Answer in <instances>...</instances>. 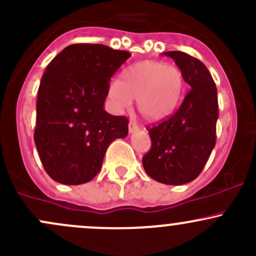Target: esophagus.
<instances>
[{
	"instance_id": "obj_1",
	"label": "esophagus",
	"mask_w": 256,
	"mask_h": 256,
	"mask_svg": "<svg viewBox=\"0 0 256 256\" xmlns=\"http://www.w3.org/2000/svg\"><path fill=\"white\" fill-rule=\"evenodd\" d=\"M137 128H138V126H137L135 121H130V122H128V131H130V132H135Z\"/></svg>"
}]
</instances>
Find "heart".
<instances>
[{"label": "heart", "mask_w": 256, "mask_h": 256, "mask_svg": "<svg viewBox=\"0 0 256 256\" xmlns=\"http://www.w3.org/2000/svg\"><path fill=\"white\" fill-rule=\"evenodd\" d=\"M186 80L179 67L160 61H140L112 80L108 98L116 110H125L137 99V109L144 120L158 122L170 116L184 96Z\"/></svg>", "instance_id": "1"}]
</instances>
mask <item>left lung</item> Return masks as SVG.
Instances as JSON below:
<instances>
[{
    "label": "left lung",
    "instance_id": "1",
    "mask_svg": "<svg viewBox=\"0 0 256 256\" xmlns=\"http://www.w3.org/2000/svg\"><path fill=\"white\" fill-rule=\"evenodd\" d=\"M192 87L182 106L162 122L148 126L152 146L142 158L146 173L168 185L196 179L216 144L218 100L207 67L182 51H166Z\"/></svg>",
    "mask_w": 256,
    "mask_h": 256
}]
</instances>
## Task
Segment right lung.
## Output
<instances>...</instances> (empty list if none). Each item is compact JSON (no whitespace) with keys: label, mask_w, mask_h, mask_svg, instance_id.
I'll list each match as a JSON object with an SVG mask.
<instances>
[{"label":"right lung","mask_w":256,"mask_h":256,"mask_svg":"<svg viewBox=\"0 0 256 256\" xmlns=\"http://www.w3.org/2000/svg\"><path fill=\"white\" fill-rule=\"evenodd\" d=\"M130 56L106 45L74 44L48 64L38 90L34 141L55 182L92 180L109 144L128 136V118L106 112L104 102L110 78Z\"/></svg>","instance_id":"1"}]
</instances>
